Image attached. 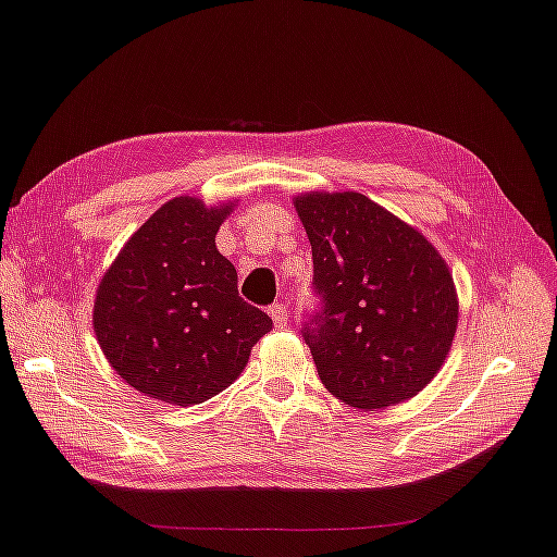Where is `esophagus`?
Masks as SVG:
<instances>
[{
	"label": "esophagus",
	"mask_w": 557,
	"mask_h": 557,
	"mask_svg": "<svg viewBox=\"0 0 557 557\" xmlns=\"http://www.w3.org/2000/svg\"><path fill=\"white\" fill-rule=\"evenodd\" d=\"M268 313L272 315V321H275V325L280 329V325H285L287 323V307L285 304H272V307L268 309Z\"/></svg>",
	"instance_id": "1"
}]
</instances>
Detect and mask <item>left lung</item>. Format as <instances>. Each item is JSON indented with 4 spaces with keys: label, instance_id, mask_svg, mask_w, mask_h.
Here are the masks:
<instances>
[{
    "label": "left lung",
    "instance_id": "obj_1",
    "mask_svg": "<svg viewBox=\"0 0 557 557\" xmlns=\"http://www.w3.org/2000/svg\"><path fill=\"white\" fill-rule=\"evenodd\" d=\"M313 256L301 337L323 386L352 408L412 398L449 352L459 301L449 268L416 228L359 193L297 198Z\"/></svg>",
    "mask_w": 557,
    "mask_h": 557
}]
</instances>
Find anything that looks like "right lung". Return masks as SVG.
<instances>
[{
    "label": "right lung",
    "mask_w": 557,
    "mask_h": 557,
    "mask_svg": "<svg viewBox=\"0 0 557 557\" xmlns=\"http://www.w3.org/2000/svg\"><path fill=\"white\" fill-rule=\"evenodd\" d=\"M232 205L176 198L149 216L106 272L94 331L129 386L195 406L242 374L272 319L238 297L236 268L214 236Z\"/></svg>",
    "instance_id": "right-lung-1"
}]
</instances>
